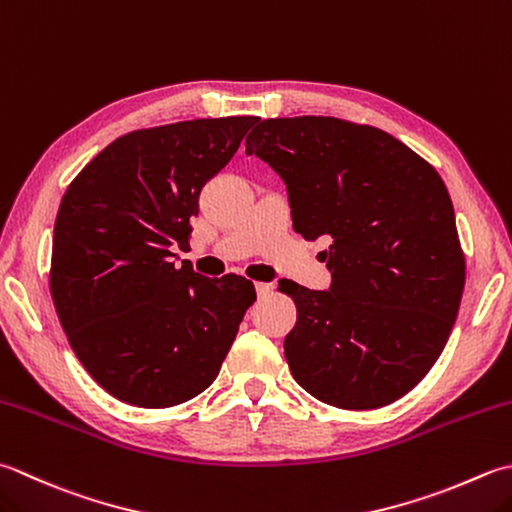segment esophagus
<instances>
[{"mask_svg": "<svg viewBox=\"0 0 512 512\" xmlns=\"http://www.w3.org/2000/svg\"><path fill=\"white\" fill-rule=\"evenodd\" d=\"M255 288H257V295L259 297H266V295H270V293H273V284H268V282H257L255 284Z\"/></svg>", "mask_w": 512, "mask_h": 512, "instance_id": "esophagus-1", "label": "esophagus"}]
</instances>
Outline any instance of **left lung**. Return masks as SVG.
Returning <instances> with one entry per match:
<instances>
[{
	"label": "left lung",
	"instance_id": "1",
	"mask_svg": "<svg viewBox=\"0 0 512 512\" xmlns=\"http://www.w3.org/2000/svg\"><path fill=\"white\" fill-rule=\"evenodd\" d=\"M246 153L282 177L297 233L328 242V290L282 286L297 304L290 373L330 406L393 404L442 355L464 293L442 177L393 135L335 117L264 119Z\"/></svg>",
	"mask_w": 512,
	"mask_h": 512
}]
</instances>
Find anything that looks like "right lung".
<instances>
[{
	"label": "right lung",
	"mask_w": 512,
	"mask_h": 512,
	"mask_svg": "<svg viewBox=\"0 0 512 512\" xmlns=\"http://www.w3.org/2000/svg\"><path fill=\"white\" fill-rule=\"evenodd\" d=\"M257 117L193 119L115 139L68 186L50 293L68 342L106 393L139 408L188 402L215 382L255 286L177 266L199 193Z\"/></svg>",
	"instance_id": "1"
}]
</instances>
